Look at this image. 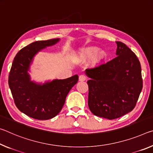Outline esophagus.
Wrapping results in <instances>:
<instances>
[{
    "instance_id": "34e87169",
    "label": "esophagus",
    "mask_w": 153,
    "mask_h": 153,
    "mask_svg": "<svg viewBox=\"0 0 153 153\" xmlns=\"http://www.w3.org/2000/svg\"><path fill=\"white\" fill-rule=\"evenodd\" d=\"M87 79V77L85 75H83V74H81L79 76V81H85Z\"/></svg>"
}]
</instances>
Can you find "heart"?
Segmentation results:
<instances>
[{
  "label": "heart",
  "mask_w": 153,
  "mask_h": 153,
  "mask_svg": "<svg viewBox=\"0 0 153 153\" xmlns=\"http://www.w3.org/2000/svg\"><path fill=\"white\" fill-rule=\"evenodd\" d=\"M98 48L96 47H90L81 49L79 53V59L81 62H86L92 59L94 62H99L104 57V53L98 51Z\"/></svg>",
  "instance_id": "obj_1"
}]
</instances>
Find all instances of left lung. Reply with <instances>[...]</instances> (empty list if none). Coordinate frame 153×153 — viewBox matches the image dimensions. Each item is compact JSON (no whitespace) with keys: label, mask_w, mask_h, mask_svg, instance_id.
Here are the masks:
<instances>
[{"label":"left lung","mask_w":153,"mask_h":153,"mask_svg":"<svg viewBox=\"0 0 153 153\" xmlns=\"http://www.w3.org/2000/svg\"><path fill=\"white\" fill-rule=\"evenodd\" d=\"M117 57L85 70L89 77L88 106L96 116L114 119L131 112L142 89L141 66L133 51L117 41Z\"/></svg>","instance_id":"left-lung-1"}]
</instances>
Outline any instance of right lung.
<instances>
[{
	"label": "right lung",
	"instance_id": "obj_1",
	"mask_svg": "<svg viewBox=\"0 0 153 153\" xmlns=\"http://www.w3.org/2000/svg\"><path fill=\"white\" fill-rule=\"evenodd\" d=\"M59 41V39L39 41L24 47L15 57L9 72V85L17 108L35 119L47 120L56 117L61 111L68 94L78 82L77 74L45 83L31 81L28 72L34 56Z\"/></svg>",
	"mask_w": 153,
	"mask_h": 153
}]
</instances>
